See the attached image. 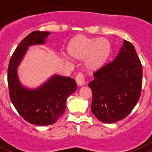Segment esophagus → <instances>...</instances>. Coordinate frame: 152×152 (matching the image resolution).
<instances>
[{
	"mask_svg": "<svg viewBox=\"0 0 152 152\" xmlns=\"http://www.w3.org/2000/svg\"><path fill=\"white\" fill-rule=\"evenodd\" d=\"M76 81L77 85L82 86L85 83V80H84V76L83 74L79 73L77 76H76Z\"/></svg>",
	"mask_w": 152,
	"mask_h": 152,
	"instance_id": "34e87169",
	"label": "esophagus"
}]
</instances>
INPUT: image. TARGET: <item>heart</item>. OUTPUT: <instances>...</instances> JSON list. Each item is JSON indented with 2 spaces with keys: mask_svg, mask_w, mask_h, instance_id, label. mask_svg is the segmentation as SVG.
<instances>
[{
  "mask_svg": "<svg viewBox=\"0 0 152 152\" xmlns=\"http://www.w3.org/2000/svg\"><path fill=\"white\" fill-rule=\"evenodd\" d=\"M69 54L77 60L84 59V65L90 71H97L107 63L112 53V45L105 38H89L77 35L68 47ZM66 59H69L65 57Z\"/></svg>",
  "mask_w": 152,
  "mask_h": 152,
  "instance_id": "obj_1",
  "label": "heart"
}]
</instances>
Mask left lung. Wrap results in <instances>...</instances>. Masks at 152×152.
Returning a JSON list of instances; mask_svg holds the SVG:
<instances>
[{
  "mask_svg": "<svg viewBox=\"0 0 152 152\" xmlns=\"http://www.w3.org/2000/svg\"><path fill=\"white\" fill-rule=\"evenodd\" d=\"M91 112L102 122L111 124L126 118L141 93L143 70L135 47L124 40L113 61L93 74Z\"/></svg>",
  "mask_w": 152,
  "mask_h": 152,
  "instance_id": "left-lung-1",
  "label": "left lung"
}]
</instances>
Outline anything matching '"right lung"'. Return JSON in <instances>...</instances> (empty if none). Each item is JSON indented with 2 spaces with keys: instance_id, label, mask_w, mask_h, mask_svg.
<instances>
[{
  "instance_id": "obj_1",
  "label": "right lung",
  "mask_w": 152,
  "mask_h": 152,
  "mask_svg": "<svg viewBox=\"0 0 152 152\" xmlns=\"http://www.w3.org/2000/svg\"><path fill=\"white\" fill-rule=\"evenodd\" d=\"M49 31H33L23 39L11 57L8 69V83L11 101L23 118L31 124L42 126L54 124L66 109V100L77 89L74 79L53 75L37 88L21 83L18 67L28 47L46 43Z\"/></svg>"
}]
</instances>
